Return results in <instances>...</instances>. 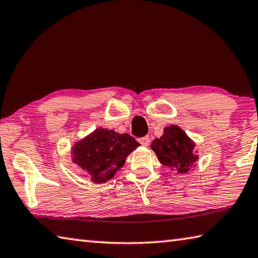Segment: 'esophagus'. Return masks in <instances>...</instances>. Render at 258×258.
Returning a JSON list of instances; mask_svg holds the SVG:
<instances>
[{
    "label": "esophagus",
    "mask_w": 258,
    "mask_h": 258,
    "mask_svg": "<svg viewBox=\"0 0 258 258\" xmlns=\"http://www.w3.org/2000/svg\"><path fill=\"white\" fill-rule=\"evenodd\" d=\"M139 142L141 143L143 147H148L149 143H150V138L149 137H144V138L139 139Z\"/></svg>",
    "instance_id": "esophagus-1"
}]
</instances>
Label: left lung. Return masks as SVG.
I'll list each match as a JSON object with an SVG mask.
<instances>
[{
	"label": "left lung",
	"instance_id": "8db88e82",
	"mask_svg": "<svg viewBox=\"0 0 258 258\" xmlns=\"http://www.w3.org/2000/svg\"><path fill=\"white\" fill-rule=\"evenodd\" d=\"M195 147L193 140L177 125L167 126L163 128L161 137L154 139L151 143V149L156 152L158 160L180 175L188 172L199 160Z\"/></svg>",
	"mask_w": 258,
	"mask_h": 258
}]
</instances>
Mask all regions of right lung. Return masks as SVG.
<instances>
[{
	"label": "right lung",
	"instance_id": "add662e5",
	"mask_svg": "<svg viewBox=\"0 0 258 258\" xmlns=\"http://www.w3.org/2000/svg\"><path fill=\"white\" fill-rule=\"evenodd\" d=\"M140 145L127 133L98 127L72 145V161L90 176L92 182L104 184L120 170L128 154Z\"/></svg>",
	"mask_w": 258,
	"mask_h": 258
}]
</instances>
